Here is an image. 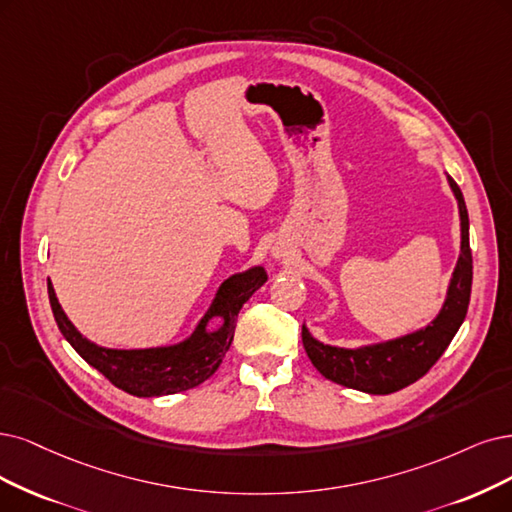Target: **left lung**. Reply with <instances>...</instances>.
Segmentation results:
<instances>
[{
	"label": "left lung",
	"instance_id": "left-lung-1",
	"mask_svg": "<svg viewBox=\"0 0 512 512\" xmlns=\"http://www.w3.org/2000/svg\"><path fill=\"white\" fill-rule=\"evenodd\" d=\"M449 183L460 204L462 253L456 272H453L441 314L432 320V325L418 333L361 350H344L320 344L304 327L301 329V342H304L312 365L327 380L369 394L396 392L418 382L422 375H426L447 350L453 335L458 333L466 318L470 301L472 253L468 242V211L464 196L456 181L449 179Z\"/></svg>",
	"mask_w": 512,
	"mask_h": 512
}]
</instances>
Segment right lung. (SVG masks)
Returning a JSON list of instances; mask_svg holds the SVG:
<instances>
[{
	"instance_id": "obj_1",
	"label": "right lung",
	"mask_w": 512,
	"mask_h": 512,
	"mask_svg": "<svg viewBox=\"0 0 512 512\" xmlns=\"http://www.w3.org/2000/svg\"><path fill=\"white\" fill-rule=\"evenodd\" d=\"M266 280L268 274L263 272V268H253L244 274L227 278L211 310H208L196 333L187 342L170 348L149 350H109L88 342L69 323V318L59 306V299L54 295L50 280L48 297L54 320L63 337L90 367L103 373L113 386L132 396H164L196 388L219 369L225 352L232 346L236 316L240 308ZM213 315H221L224 325L219 332L208 334L205 323Z\"/></svg>"
}]
</instances>
